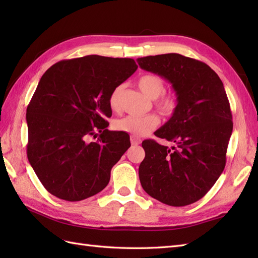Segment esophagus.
<instances>
[{
	"mask_svg": "<svg viewBox=\"0 0 258 258\" xmlns=\"http://www.w3.org/2000/svg\"><path fill=\"white\" fill-rule=\"evenodd\" d=\"M131 143L132 145H139L141 143V140L139 138H136V136H131Z\"/></svg>",
	"mask_w": 258,
	"mask_h": 258,
	"instance_id": "34e87169",
	"label": "esophagus"
}]
</instances>
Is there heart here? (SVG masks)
Listing matches in <instances>:
<instances>
[{"instance_id": "1", "label": "heart", "mask_w": 258, "mask_h": 258, "mask_svg": "<svg viewBox=\"0 0 258 258\" xmlns=\"http://www.w3.org/2000/svg\"><path fill=\"white\" fill-rule=\"evenodd\" d=\"M139 87L144 94L151 98V100H156L155 106L163 115L172 114L176 107V97L172 94L160 95L165 91V82L156 74H145L141 76L139 80ZM123 92V85H118L112 91L109 95V107L113 111H116L119 105V97ZM161 97L160 98L159 96ZM160 123L158 118L154 114H149L145 116H130L117 119L114 123V127L120 132H125L132 134L133 136H144L147 135L153 130L156 128V126Z\"/></svg>"}]
</instances>
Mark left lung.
<instances>
[{
	"instance_id": "8db88e82",
	"label": "left lung",
	"mask_w": 258,
	"mask_h": 258,
	"mask_svg": "<svg viewBox=\"0 0 258 258\" xmlns=\"http://www.w3.org/2000/svg\"><path fill=\"white\" fill-rule=\"evenodd\" d=\"M138 63L168 81L177 101L172 117L154 133L177 147L169 150L154 140L142 143L141 185L164 204L189 205L212 188L226 164L233 122L223 82L207 64L176 53L140 57Z\"/></svg>"
}]
</instances>
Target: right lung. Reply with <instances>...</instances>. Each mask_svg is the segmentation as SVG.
<instances>
[{
	"label": "right lung",
	"instance_id": "right-lung-1",
	"mask_svg": "<svg viewBox=\"0 0 258 258\" xmlns=\"http://www.w3.org/2000/svg\"><path fill=\"white\" fill-rule=\"evenodd\" d=\"M136 70L133 58L87 55L43 74L26 108L27 158L52 195L78 202L106 187L131 146L127 133L107 130L109 95ZM98 133L97 141H86Z\"/></svg>",
	"mask_w": 258,
	"mask_h": 258
}]
</instances>
